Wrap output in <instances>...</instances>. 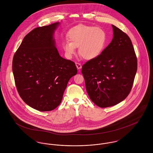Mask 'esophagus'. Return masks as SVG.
<instances>
[{"label": "esophagus", "instance_id": "esophagus-1", "mask_svg": "<svg viewBox=\"0 0 153 153\" xmlns=\"http://www.w3.org/2000/svg\"><path fill=\"white\" fill-rule=\"evenodd\" d=\"M75 65H76V68H77V69H81V68H82V65L80 64H79V63H75Z\"/></svg>", "mask_w": 153, "mask_h": 153}]
</instances>
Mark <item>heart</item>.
I'll list each match as a JSON object with an SVG mask.
<instances>
[{
  "label": "heart",
  "instance_id": "obj_1",
  "mask_svg": "<svg viewBox=\"0 0 153 153\" xmlns=\"http://www.w3.org/2000/svg\"><path fill=\"white\" fill-rule=\"evenodd\" d=\"M69 41L63 44L66 55L72 58L78 48V52L84 59L90 61L98 58L104 50L108 41L106 32L101 28L79 25L68 32Z\"/></svg>",
  "mask_w": 153,
  "mask_h": 153
}]
</instances>
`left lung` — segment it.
Instances as JSON below:
<instances>
[{"label": "left lung", "instance_id": "obj_1", "mask_svg": "<svg viewBox=\"0 0 153 153\" xmlns=\"http://www.w3.org/2000/svg\"><path fill=\"white\" fill-rule=\"evenodd\" d=\"M113 38L101 55L82 66L88 94L101 108L114 106L128 95L137 69V59L129 36L112 25Z\"/></svg>", "mask_w": 153, "mask_h": 153}]
</instances>
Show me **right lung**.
Instances as JSON below:
<instances>
[{
  "instance_id": "add662e5",
  "label": "right lung",
  "mask_w": 153,
  "mask_h": 153,
  "mask_svg": "<svg viewBox=\"0 0 153 153\" xmlns=\"http://www.w3.org/2000/svg\"><path fill=\"white\" fill-rule=\"evenodd\" d=\"M56 22L34 29L27 34L15 52L12 71L18 93L30 107L49 111L61 102L70 78L76 74L74 62L62 58L54 33Z\"/></svg>"
}]
</instances>
